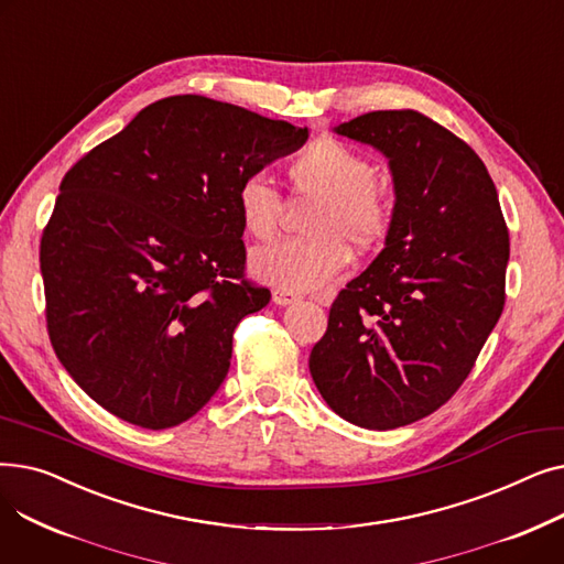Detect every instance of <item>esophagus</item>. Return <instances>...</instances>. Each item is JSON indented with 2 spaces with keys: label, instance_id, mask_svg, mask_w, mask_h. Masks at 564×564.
Here are the masks:
<instances>
[{
  "label": "esophagus",
  "instance_id": "34e87169",
  "mask_svg": "<svg viewBox=\"0 0 564 564\" xmlns=\"http://www.w3.org/2000/svg\"><path fill=\"white\" fill-rule=\"evenodd\" d=\"M272 300H274V304H279V306H290V304H294V302H300V294H294V292H290V290H285V288H276V290L272 292Z\"/></svg>",
  "mask_w": 564,
  "mask_h": 564
}]
</instances>
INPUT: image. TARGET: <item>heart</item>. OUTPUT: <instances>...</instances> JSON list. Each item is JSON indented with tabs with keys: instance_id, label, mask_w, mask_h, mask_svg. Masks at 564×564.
<instances>
[{
	"instance_id": "obj_1",
	"label": "heart",
	"mask_w": 564,
	"mask_h": 564,
	"mask_svg": "<svg viewBox=\"0 0 564 564\" xmlns=\"http://www.w3.org/2000/svg\"><path fill=\"white\" fill-rule=\"evenodd\" d=\"M294 196L317 200L304 240H285L253 256V272L290 292H308L345 272L349 249L370 251L389 235L395 196L375 181V164L338 139H317L290 164ZM237 215L256 242H270L283 196L270 177L251 173L237 187Z\"/></svg>"
}]
</instances>
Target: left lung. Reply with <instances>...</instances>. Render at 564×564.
Here are the masks:
<instances>
[{"instance_id": "1", "label": "left lung", "mask_w": 564, "mask_h": 564, "mask_svg": "<svg viewBox=\"0 0 564 564\" xmlns=\"http://www.w3.org/2000/svg\"><path fill=\"white\" fill-rule=\"evenodd\" d=\"M338 134L389 158L387 247L329 308L308 368L340 419L395 430L446 404L506 306L510 232L485 162L421 111L351 118Z\"/></svg>"}]
</instances>
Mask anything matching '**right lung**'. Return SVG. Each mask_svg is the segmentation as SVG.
<instances>
[{"label": "right lung", "mask_w": 564, "mask_h": 564, "mask_svg": "<svg viewBox=\"0 0 564 564\" xmlns=\"http://www.w3.org/2000/svg\"><path fill=\"white\" fill-rule=\"evenodd\" d=\"M306 139L245 107L171 96L64 175L41 237L45 319L88 398L166 430L217 393L237 324L272 297L245 274L237 187Z\"/></svg>", "instance_id": "1"}]
</instances>
